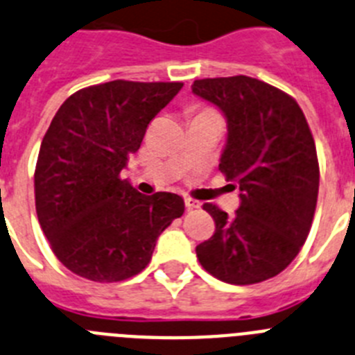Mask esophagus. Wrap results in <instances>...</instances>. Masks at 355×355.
<instances>
[{
  "mask_svg": "<svg viewBox=\"0 0 355 355\" xmlns=\"http://www.w3.org/2000/svg\"><path fill=\"white\" fill-rule=\"evenodd\" d=\"M184 201H185V207H187V209H189V210L200 209V205H201L200 201L194 200V198H191V196H185Z\"/></svg>",
  "mask_w": 355,
  "mask_h": 355,
  "instance_id": "esophagus-1",
  "label": "esophagus"
}]
</instances>
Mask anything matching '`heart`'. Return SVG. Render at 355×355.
I'll return each mask as SVG.
<instances>
[{"instance_id":"obj_1","label":"heart","mask_w":355,"mask_h":355,"mask_svg":"<svg viewBox=\"0 0 355 355\" xmlns=\"http://www.w3.org/2000/svg\"><path fill=\"white\" fill-rule=\"evenodd\" d=\"M203 113H209V111H203Z\"/></svg>"}]
</instances>
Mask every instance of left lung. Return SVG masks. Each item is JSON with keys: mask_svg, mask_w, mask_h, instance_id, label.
Segmentation results:
<instances>
[{"mask_svg": "<svg viewBox=\"0 0 355 355\" xmlns=\"http://www.w3.org/2000/svg\"><path fill=\"white\" fill-rule=\"evenodd\" d=\"M191 88L225 114L219 170L241 191L233 217L203 205L216 232L196 245L198 260L232 285L277 276L301 251L317 207L320 171L304 113L285 92L248 76L198 79Z\"/></svg>", "mask_w": 355, "mask_h": 355, "instance_id": "obj_1", "label": "left lung"}]
</instances>
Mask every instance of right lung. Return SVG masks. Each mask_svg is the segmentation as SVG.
Listing matches in <instances>:
<instances>
[{
	"mask_svg": "<svg viewBox=\"0 0 355 355\" xmlns=\"http://www.w3.org/2000/svg\"><path fill=\"white\" fill-rule=\"evenodd\" d=\"M182 86L116 79L76 92L54 114L35 168V207L53 253L78 276L98 283L136 276L184 214L178 194L145 196L120 178Z\"/></svg>",
	"mask_w": 355,
	"mask_h": 355,
	"instance_id": "1",
	"label": "right lung"
}]
</instances>
